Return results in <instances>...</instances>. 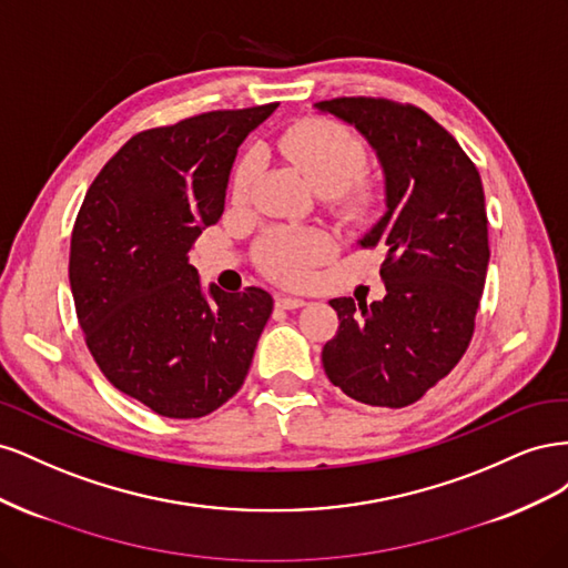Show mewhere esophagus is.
Instances as JSON below:
<instances>
[{
    "label": "esophagus",
    "instance_id": "1",
    "mask_svg": "<svg viewBox=\"0 0 568 568\" xmlns=\"http://www.w3.org/2000/svg\"><path fill=\"white\" fill-rule=\"evenodd\" d=\"M277 307H282V311H296V307H303L305 301L303 298H296V296H277Z\"/></svg>",
    "mask_w": 568,
    "mask_h": 568
}]
</instances>
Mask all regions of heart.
Segmentation results:
<instances>
[{
	"label": "heart",
	"mask_w": 568,
	"mask_h": 568,
	"mask_svg": "<svg viewBox=\"0 0 568 568\" xmlns=\"http://www.w3.org/2000/svg\"><path fill=\"white\" fill-rule=\"evenodd\" d=\"M274 146L286 161L294 163L320 194H332L343 215L353 220L365 217L379 194L365 180V146L357 134L332 118H303L282 130ZM261 173L257 151H246L236 161L230 182V199L234 205H244L251 199L253 184ZM329 253V239L315 230L282 227L265 236L263 263L274 280L282 284H303L313 267Z\"/></svg>",
	"instance_id": "obj_1"
}]
</instances>
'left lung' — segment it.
<instances>
[{
    "label": "left lung",
    "instance_id": "obj_1",
    "mask_svg": "<svg viewBox=\"0 0 568 568\" xmlns=\"http://www.w3.org/2000/svg\"><path fill=\"white\" fill-rule=\"evenodd\" d=\"M317 109L353 123L379 153L388 213L363 242L384 251V301L334 298L322 365L348 398L407 407L459 363L488 270L484 184L455 136L415 104L336 97Z\"/></svg>",
    "mask_w": 568,
    "mask_h": 568
}]
</instances>
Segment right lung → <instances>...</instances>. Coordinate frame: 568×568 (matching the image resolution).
<instances>
[{
	"label": "right lung",
	"mask_w": 568,
	"mask_h": 568,
	"mask_svg": "<svg viewBox=\"0 0 568 568\" xmlns=\"http://www.w3.org/2000/svg\"><path fill=\"white\" fill-rule=\"evenodd\" d=\"M277 104L196 113L136 132L99 170L71 234L68 280L109 384L170 419H199L242 388L272 313L257 286L201 296L189 265L225 213L244 136Z\"/></svg>",
	"instance_id": "1"
}]
</instances>
